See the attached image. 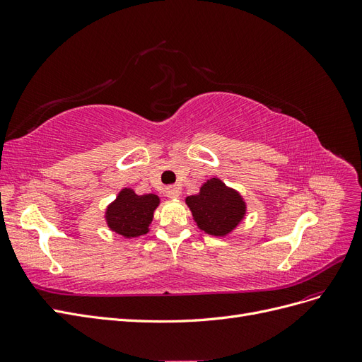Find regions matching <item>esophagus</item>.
<instances>
[{
    "label": "esophagus",
    "instance_id": "obj_1",
    "mask_svg": "<svg viewBox=\"0 0 362 362\" xmlns=\"http://www.w3.org/2000/svg\"><path fill=\"white\" fill-rule=\"evenodd\" d=\"M164 193H166L168 198H178V196L181 194V189L178 187V185H169V187H166V190H164Z\"/></svg>",
    "mask_w": 362,
    "mask_h": 362
}]
</instances>
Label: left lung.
Here are the masks:
<instances>
[{
	"mask_svg": "<svg viewBox=\"0 0 362 362\" xmlns=\"http://www.w3.org/2000/svg\"><path fill=\"white\" fill-rule=\"evenodd\" d=\"M185 204L199 229L216 237L231 233L246 214V204L240 193L226 187L218 178L208 180L198 194L185 198Z\"/></svg>",
	"mask_w": 362,
	"mask_h": 362,
	"instance_id": "obj_1",
	"label": "left lung"
}]
</instances>
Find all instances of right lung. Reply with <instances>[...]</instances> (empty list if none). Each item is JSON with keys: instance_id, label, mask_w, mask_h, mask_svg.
Instances as JSON below:
<instances>
[{"instance_id": "add662e5", "label": "right lung", "mask_w": 362, "mask_h": 362, "mask_svg": "<svg viewBox=\"0 0 362 362\" xmlns=\"http://www.w3.org/2000/svg\"><path fill=\"white\" fill-rule=\"evenodd\" d=\"M160 204L157 194H136L134 190L124 189L115 202L108 205L105 221L112 231L127 238L144 235L154 217V210Z\"/></svg>"}]
</instances>
